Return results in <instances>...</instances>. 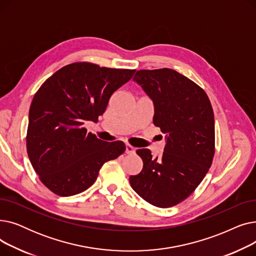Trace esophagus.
Wrapping results in <instances>:
<instances>
[{
	"instance_id": "1",
	"label": "esophagus",
	"mask_w": 256,
	"mask_h": 256,
	"mask_svg": "<svg viewBox=\"0 0 256 256\" xmlns=\"http://www.w3.org/2000/svg\"><path fill=\"white\" fill-rule=\"evenodd\" d=\"M135 152H136L135 147H132V146L130 145V144H126V152L128 154H135Z\"/></svg>"
}]
</instances>
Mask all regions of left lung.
I'll return each mask as SVG.
<instances>
[{
    "mask_svg": "<svg viewBox=\"0 0 256 256\" xmlns=\"http://www.w3.org/2000/svg\"><path fill=\"white\" fill-rule=\"evenodd\" d=\"M154 102V124L166 134L162 156L137 150L142 171L130 176L139 196L158 208L189 197L208 173L214 154V118L206 93L170 68L138 70L132 78Z\"/></svg>",
    "mask_w": 256,
    "mask_h": 256,
    "instance_id": "8db88e82",
    "label": "left lung"
}]
</instances>
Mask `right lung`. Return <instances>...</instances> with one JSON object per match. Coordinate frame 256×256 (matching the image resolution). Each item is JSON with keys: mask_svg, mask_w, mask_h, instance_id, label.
<instances>
[{"mask_svg": "<svg viewBox=\"0 0 256 256\" xmlns=\"http://www.w3.org/2000/svg\"><path fill=\"white\" fill-rule=\"evenodd\" d=\"M135 70L76 62L50 76L33 98L26 152L39 180L52 193L72 196L96 180L102 166L122 154V141L104 142L83 126L96 122L112 94Z\"/></svg>", "mask_w": 256, "mask_h": 256, "instance_id": "right-lung-1", "label": "right lung"}]
</instances>
